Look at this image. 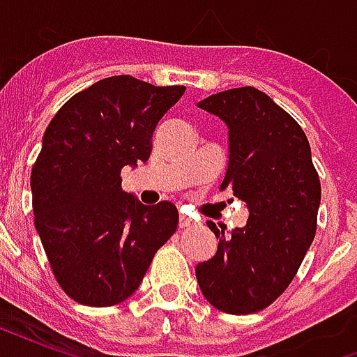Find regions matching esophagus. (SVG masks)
<instances>
[{
    "label": "esophagus",
    "mask_w": 357,
    "mask_h": 357,
    "mask_svg": "<svg viewBox=\"0 0 357 357\" xmlns=\"http://www.w3.org/2000/svg\"><path fill=\"white\" fill-rule=\"evenodd\" d=\"M193 224H195V222L189 216H179V227H181V229H185V227H191Z\"/></svg>",
    "instance_id": "esophagus-1"
}]
</instances>
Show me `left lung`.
<instances>
[{"instance_id": "1", "label": "left lung", "mask_w": 357, "mask_h": 357, "mask_svg": "<svg viewBox=\"0 0 357 357\" xmlns=\"http://www.w3.org/2000/svg\"><path fill=\"white\" fill-rule=\"evenodd\" d=\"M227 126L229 160L220 191L247 204L248 220L229 235L208 227L216 255L197 264L204 298L225 314L268 307L291 284L315 237L321 183L306 133L256 88L220 91L197 105Z\"/></svg>"}]
</instances>
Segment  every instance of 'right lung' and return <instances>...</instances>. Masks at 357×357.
Returning <instances> with one entry per match:
<instances>
[{
  "label": "right lung",
  "instance_id": "1",
  "mask_svg": "<svg viewBox=\"0 0 357 357\" xmlns=\"http://www.w3.org/2000/svg\"><path fill=\"white\" fill-rule=\"evenodd\" d=\"M185 93L110 76L76 93L43 133L32 206L55 279L86 306H114L139 289L156 250L178 227L170 201L122 191L120 172L147 162L158 122Z\"/></svg>",
  "mask_w": 357,
  "mask_h": 357
}]
</instances>
